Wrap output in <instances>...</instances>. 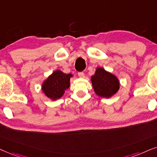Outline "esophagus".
I'll return each mask as SVG.
<instances>
[{
	"label": "esophagus",
	"instance_id": "esophagus-1",
	"mask_svg": "<svg viewBox=\"0 0 157 157\" xmlns=\"http://www.w3.org/2000/svg\"><path fill=\"white\" fill-rule=\"evenodd\" d=\"M78 76L80 77V78H84L85 75L83 72H78Z\"/></svg>",
	"mask_w": 157,
	"mask_h": 157
}]
</instances>
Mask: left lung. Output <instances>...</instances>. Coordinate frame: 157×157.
<instances>
[{
  "instance_id": "obj_1",
  "label": "left lung",
  "mask_w": 157,
  "mask_h": 157,
  "mask_svg": "<svg viewBox=\"0 0 157 157\" xmlns=\"http://www.w3.org/2000/svg\"><path fill=\"white\" fill-rule=\"evenodd\" d=\"M90 80L94 92L102 98H109L120 90V82L118 77L103 67H97Z\"/></svg>"
}]
</instances>
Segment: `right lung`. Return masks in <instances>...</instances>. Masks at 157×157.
<instances>
[{
	"label": "right lung",
	"instance_id": "add662e5",
	"mask_svg": "<svg viewBox=\"0 0 157 157\" xmlns=\"http://www.w3.org/2000/svg\"><path fill=\"white\" fill-rule=\"evenodd\" d=\"M72 74H65L56 69L43 80L41 90L51 101H56L64 96L65 90L70 86V78Z\"/></svg>",
	"mask_w": 157,
	"mask_h": 157
}]
</instances>
